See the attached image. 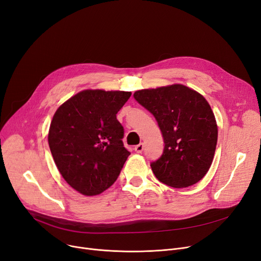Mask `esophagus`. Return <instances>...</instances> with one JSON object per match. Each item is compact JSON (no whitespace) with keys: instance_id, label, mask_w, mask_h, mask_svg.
Segmentation results:
<instances>
[{"instance_id":"1","label":"esophagus","mask_w":261,"mask_h":261,"mask_svg":"<svg viewBox=\"0 0 261 261\" xmlns=\"http://www.w3.org/2000/svg\"><path fill=\"white\" fill-rule=\"evenodd\" d=\"M134 150L137 151L138 153H141L143 150H144V144L143 143H140L139 145H137L135 146V148H134Z\"/></svg>"}]
</instances>
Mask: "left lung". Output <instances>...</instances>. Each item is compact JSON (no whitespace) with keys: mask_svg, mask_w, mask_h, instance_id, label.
<instances>
[{"mask_svg":"<svg viewBox=\"0 0 261 261\" xmlns=\"http://www.w3.org/2000/svg\"><path fill=\"white\" fill-rule=\"evenodd\" d=\"M133 97L154 116L162 132L163 153L150 163L156 179L173 188L198 182L209 171L218 142L207 100L181 84L138 90Z\"/></svg>","mask_w":261,"mask_h":261,"instance_id":"obj_1","label":"left lung"}]
</instances>
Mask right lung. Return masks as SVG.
Listing matches in <instances>:
<instances>
[{"label": "right lung", "instance_id": "right-lung-1", "mask_svg": "<svg viewBox=\"0 0 261 261\" xmlns=\"http://www.w3.org/2000/svg\"><path fill=\"white\" fill-rule=\"evenodd\" d=\"M130 96L120 90L87 89L55 112L48 135L52 156L67 184L83 195L109 189L130 155L116 118Z\"/></svg>", "mask_w": 261, "mask_h": 261}]
</instances>
